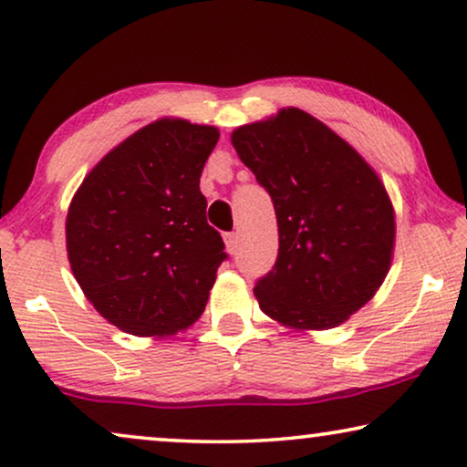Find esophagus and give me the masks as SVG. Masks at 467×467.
Here are the masks:
<instances>
[{"instance_id":"1","label":"esophagus","mask_w":467,"mask_h":467,"mask_svg":"<svg viewBox=\"0 0 467 467\" xmlns=\"http://www.w3.org/2000/svg\"><path fill=\"white\" fill-rule=\"evenodd\" d=\"M223 238H225V244H227V251L229 253H235V251H238V234H225V235H223Z\"/></svg>"}]
</instances>
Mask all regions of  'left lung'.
Returning <instances> with one entry per match:
<instances>
[{"label":"left lung","instance_id":"8db88e82","mask_svg":"<svg viewBox=\"0 0 467 467\" xmlns=\"http://www.w3.org/2000/svg\"><path fill=\"white\" fill-rule=\"evenodd\" d=\"M272 197L276 264L254 285L259 308L296 329H329L366 306L393 257L385 184L353 146L299 108L232 133Z\"/></svg>","mask_w":467,"mask_h":467}]
</instances>
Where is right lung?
<instances>
[{"label": "right lung", "mask_w": 467, "mask_h": 467, "mask_svg": "<svg viewBox=\"0 0 467 467\" xmlns=\"http://www.w3.org/2000/svg\"><path fill=\"white\" fill-rule=\"evenodd\" d=\"M216 142V127L159 119L108 152L69 203L74 276L95 310L127 334L171 336L206 308L227 259L200 191Z\"/></svg>", "instance_id": "1"}]
</instances>
